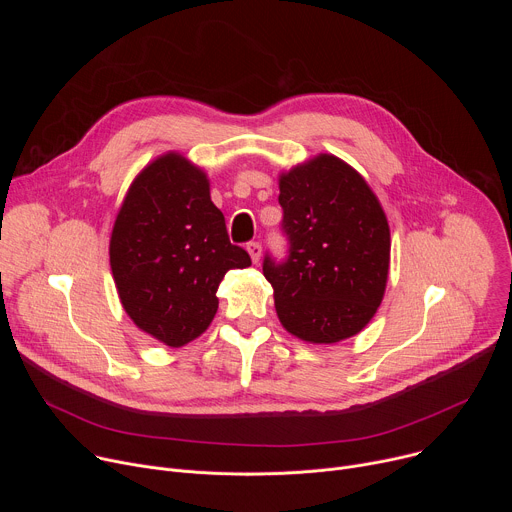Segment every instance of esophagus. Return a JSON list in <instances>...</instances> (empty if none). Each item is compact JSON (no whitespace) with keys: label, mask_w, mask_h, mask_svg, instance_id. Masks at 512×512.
<instances>
[{"label":"esophagus","mask_w":512,"mask_h":512,"mask_svg":"<svg viewBox=\"0 0 512 512\" xmlns=\"http://www.w3.org/2000/svg\"><path fill=\"white\" fill-rule=\"evenodd\" d=\"M247 253L251 255V261H253V263H259V259H261V245H259L257 241L247 243Z\"/></svg>","instance_id":"obj_1"}]
</instances>
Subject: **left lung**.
Returning <instances> with one entry per match:
<instances>
[{
  "instance_id": "8db88e82",
  "label": "left lung",
  "mask_w": 512,
  "mask_h": 512,
  "mask_svg": "<svg viewBox=\"0 0 512 512\" xmlns=\"http://www.w3.org/2000/svg\"><path fill=\"white\" fill-rule=\"evenodd\" d=\"M285 263L263 261L281 326L310 344L358 334L383 302L391 231L387 214L352 166L318 154L279 174Z\"/></svg>"
}]
</instances>
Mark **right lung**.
I'll use <instances>...</instances> for the list:
<instances>
[{"label": "right lung", "instance_id": "obj_1", "mask_svg": "<svg viewBox=\"0 0 512 512\" xmlns=\"http://www.w3.org/2000/svg\"><path fill=\"white\" fill-rule=\"evenodd\" d=\"M109 263L131 322L180 348L210 326L225 273L249 267L251 257L231 245L206 172L168 152L131 182L115 216Z\"/></svg>", "mask_w": 512, "mask_h": 512}]
</instances>
